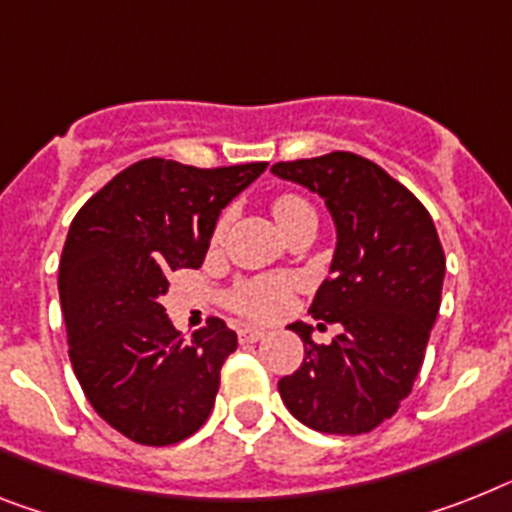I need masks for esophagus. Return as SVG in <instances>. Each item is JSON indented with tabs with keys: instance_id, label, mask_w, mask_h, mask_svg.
Instances as JSON below:
<instances>
[{
	"instance_id": "1",
	"label": "esophagus",
	"mask_w": 512,
	"mask_h": 512,
	"mask_svg": "<svg viewBox=\"0 0 512 512\" xmlns=\"http://www.w3.org/2000/svg\"><path fill=\"white\" fill-rule=\"evenodd\" d=\"M238 337H240V342H259V340H264L266 332L259 327H243L238 332Z\"/></svg>"
}]
</instances>
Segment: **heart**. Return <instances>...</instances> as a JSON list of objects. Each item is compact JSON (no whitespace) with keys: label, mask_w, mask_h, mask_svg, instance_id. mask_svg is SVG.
I'll return each instance as SVG.
<instances>
[{"label":"heart","mask_w":512,"mask_h":512,"mask_svg":"<svg viewBox=\"0 0 512 512\" xmlns=\"http://www.w3.org/2000/svg\"><path fill=\"white\" fill-rule=\"evenodd\" d=\"M272 211L285 232L298 225V222L316 219L314 206L308 204L303 196H298V193H280L272 201ZM225 227L227 214H222L217 227H214V240L222 238ZM290 293H293V280L290 277L266 274V277H253V280H246L232 287V293L227 295V303L240 316L266 322V319H274V316H280L285 311L287 301H290Z\"/></svg>","instance_id":"b5f03b06"}]
</instances>
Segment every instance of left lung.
<instances>
[{
  "mask_svg": "<svg viewBox=\"0 0 512 512\" xmlns=\"http://www.w3.org/2000/svg\"><path fill=\"white\" fill-rule=\"evenodd\" d=\"M272 172L319 193L332 211V274L308 314L342 324L329 345L290 324L306 356L277 387L287 411L316 432L366 434L398 411L424 363L445 280L437 227L411 190L350 151L277 162Z\"/></svg>",
  "mask_w": 512,
  "mask_h": 512,
  "instance_id": "obj_1",
  "label": "left lung"
}]
</instances>
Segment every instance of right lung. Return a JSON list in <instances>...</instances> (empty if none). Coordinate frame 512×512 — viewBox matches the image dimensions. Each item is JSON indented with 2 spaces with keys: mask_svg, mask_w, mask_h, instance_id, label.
I'll list each match as a JSON object with an SVG mask.
<instances>
[{
  "mask_svg": "<svg viewBox=\"0 0 512 512\" xmlns=\"http://www.w3.org/2000/svg\"><path fill=\"white\" fill-rule=\"evenodd\" d=\"M266 162L190 167L141 159L75 214L59 259L67 353L88 403L138 445L198 432L238 335L211 316L185 340L159 303L170 272L204 264L219 211Z\"/></svg>",
  "mask_w": 512,
  "mask_h": 512,
  "instance_id": "obj_1",
  "label": "right lung"
}]
</instances>
